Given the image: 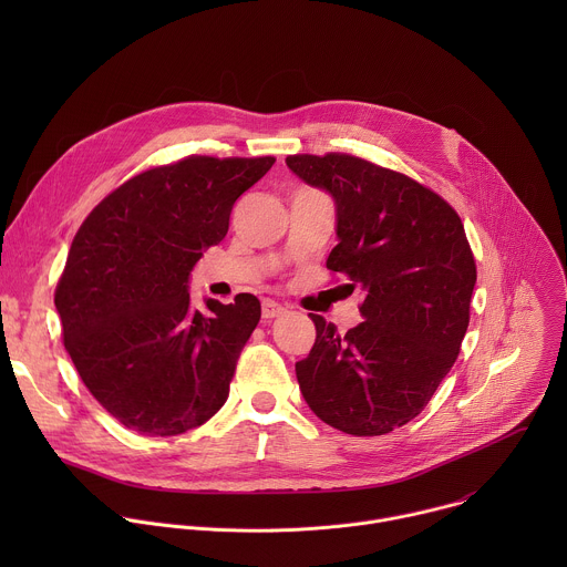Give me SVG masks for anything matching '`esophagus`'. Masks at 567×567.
Returning a JSON list of instances; mask_svg holds the SVG:
<instances>
[{
	"mask_svg": "<svg viewBox=\"0 0 567 567\" xmlns=\"http://www.w3.org/2000/svg\"><path fill=\"white\" fill-rule=\"evenodd\" d=\"M287 309L280 305V302H276V300H265L262 302V318L265 320H271V318H278V316H282Z\"/></svg>",
	"mask_w": 567,
	"mask_h": 567,
	"instance_id": "obj_1",
	"label": "esophagus"
}]
</instances>
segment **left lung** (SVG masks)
<instances>
[{
	"instance_id": "obj_1",
	"label": "left lung",
	"mask_w": 567,
	"mask_h": 567,
	"mask_svg": "<svg viewBox=\"0 0 567 567\" xmlns=\"http://www.w3.org/2000/svg\"><path fill=\"white\" fill-rule=\"evenodd\" d=\"M305 184L332 195L339 245L328 269L361 289L365 318L339 334L309 313L316 343L296 363L307 406L357 437L415 420L460 354L475 260L457 213L411 177L350 154L287 156Z\"/></svg>"
}]
</instances>
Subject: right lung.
I'll return each instance as SVG.
<instances>
[{
	"instance_id": "right-lung-1",
	"label": "right lung",
	"mask_w": 567,
	"mask_h": 567,
	"mask_svg": "<svg viewBox=\"0 0 567 567\" xmlns=\"http://www.w3.org/2000/svg\"><path fill=\"white\" fill-rule=\"evenodd\" d=\"M274 156H188L107 195L78 228L55 309L87 390L125 429L171 437L208 422L228 399L260 300L237 293L190 305V271L228 230L233 204Z\"/></svg>"
}]
</instances>
